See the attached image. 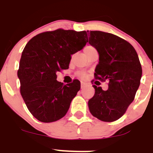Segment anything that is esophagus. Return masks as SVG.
Wrapping results in <instances>:
<instances>
[{
	"mask_svg": "<svg viewBox=\"0 0 153 153\" xmlns=\"http://www.w3.org/2000/svg\"><path fill=\"white\" fill-rule=\"evenodd\" d=\"M85 85H86V84H85V82H82V83H81V87H82V88H85Z\"/></svg>",
	"mask_w": 153,
	"mask_h": 153,
	"instance_id": "34e87169",
	"label": "esophagus"
}]
</instances>
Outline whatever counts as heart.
Returning a JSON list of instances; mask_svg holds the SVG:
<instances>
[{"label": "heart", "mask_w": 153, "mask_h": 153, "mask_svg": "<svg viewBox=\"0 0 153 153\" xmlns=\"http://www.w3.org/2000/svg\"><path fill=\"white\" fill-rule=\"evenodd\" d=\"M88 47H91V46H87L86 48H88ZM86 48H85V49H86Z\"/></svg>", "instance_id": "heart-1"}]
</instances>
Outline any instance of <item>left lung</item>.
I'll list each match as a JSON object with an SVG mask.
<instances>
[{"instance_id": "obj_1", "label": "left lung", "mask_w": 153, "mask_h": 153, "mask_svg": "<svg viewBox=\"0 0 153 153\" xmlns=\"http://www.w3.org/2000/svg\"><path fill=\"white\" fill-rule=\"evenodd\" d=\"M89 44L99 54L96 79L109 81L108 89L93 85L94 95L88 100L91 114L100 120L113 122L121 117L134 100L142 77L137 52L127 41L109 33L91 31Z\"/></svg>"}]
</instances>
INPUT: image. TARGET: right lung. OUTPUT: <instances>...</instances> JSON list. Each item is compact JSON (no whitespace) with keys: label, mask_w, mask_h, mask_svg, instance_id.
Instances as JSON below:
<instances>
[{"label":"right lung","mask_w":153,"mask_h":153,"mask_svg":"<svg viewBox=\"0 0 153 153\" xmlns=\"http://www.w3.org/2000/svg\"><path fill=\"white\" fill-rule=\"evenodd\" d=\"M87 42L86 31L59 29L38 34L26 45L17 75L22 97L38 120L50 123L66 114L81 83L75 79L64 85L56 80V73L68 68L71 55L82 50Z\"/></svg>","instance_id":"1"}]
</instances>
